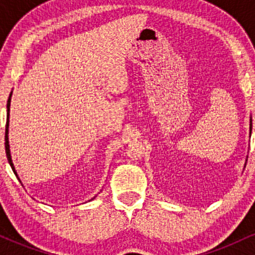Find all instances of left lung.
<instances>
[{"label":"left lung","mask_w":255,"mask_h":255,"mask_svg":"<svg viewBox=\"0 0 255 255\" xmlns=\"http://www.w3.org/2000/svg\"><path fill=\"white\" fill-rule=\"evenodd\" d=\"M251 131H252V125H251Z\"/></svg>","instance_id":"1"}]
</instances>
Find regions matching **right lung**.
I'll return each instance as SVG.
<instances>
[{
	"mask_svg": "<svg viewBox=\"0 0 255 255\" xmlns=\"http://www.w3.org/2000/svg\"><path fill=\"white\" fill-rule=\"evenodd\" d=\"M10 97H11V93L9 95V98H8V102H7V114L8 116H9V107H10ZM5 142H4V146H5V154H7V159L8 162H9V164L11 166V169H13L14 174L16 175L15 172V169H14V165H13V162H11V158H10V151H9V142H8V120H7V124H5Z\"/></svg>",
	"mask_w": 255,
	"mask_h": 255,
	"instance_id": "obj_1",
	"label": "right lung"
}]
</instances>
